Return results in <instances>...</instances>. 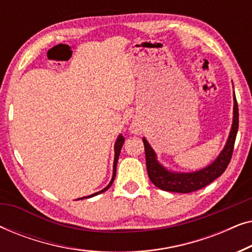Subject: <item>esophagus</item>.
<instances>
[{"instance_id": "34e87169", "label": "esophagus", "mask_w": 252, "mask_h": 252, "mask_svg": "<svg viewBox=\"0 0 252 252\" xmlns=\"http://www.w3.org/2000/svg\"><path fill=\"white\" fill-rule=\"evenodd\" d=\"M129 129H130V132H132L133 134H140L141 133V129H142V128H141V126L137 123H133L132 125H130Z\"/></svg>"}]
</instances>
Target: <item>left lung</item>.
Listing matches in <instances>:
<instances>
[{
    "label": "left lung",
    "instance_id": "1",
    "mask_svg": "<svg viewBox=\"0 0 252 252\" xmlns=\"http://www.w3.org/2000/svg\"><path fill=\"white\" fill-rule=\"evenodd\" d=\"M233 99V124L225 147L211 164L201 170L194 172H174L167 170L164 165L158 161L155 150L151 148L146 137H143L148 175L156 187L161 190L187 194V192L198 190L211 184L225 172L232 158L234 143H235L237 129H239V108H237L235 93H234Z\"/></svg>",
    "mask_w": 252,
    "mask_h": 252
}]
</instances>
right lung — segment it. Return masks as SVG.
Returning <instances> with one entry per match:
<instances>
[{
    "label": "right lung",
    "mask_w": 252,
    "mask_h": 252,
    "mask_svg": "<svg viewBox=\"0 0 252 252\" xmlns=\"http://www.w3.org/2000/svg\"><path fill=\"white\" fill-rule=\"evenodd\" d=\"M124 142H125V139H124V136L122 135V134H119L118 137H117L116 140V143H115V159H113V173H112V178L111 180H110L109 185L106 186V187L104 189H102V190H99L97 192H94V194L92 195H88V196H85V197H81V198H78V199H85V198H91V197H94V196L101 194V192L108 190V189L111 187L112 182L113 180H115L116 178V171H117V163H118V158H119V155H120V150H122V147Z\"/></svg>",
    "instance_id": "obj_1"
}]
</instances>
